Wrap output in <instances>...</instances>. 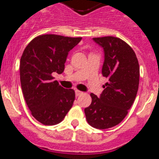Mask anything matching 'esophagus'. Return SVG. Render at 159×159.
I'll list each match as a JSON object with an SVG mask.
<instances>
[{"instance_id":"1","label":"esophagus","mask_w":159,"mask_h":159,"mask_svg":"<svg viewBox=\"0 0 159 159\" xmlns=\"http://www.w3.org/2000/svg\"><path fill=\"white\" fill-rule=\"evenodd\" d=\"M82 94H83V92L79 91V90H75V96H76V97L82 95Z\"/></svg>"}]
</instances>
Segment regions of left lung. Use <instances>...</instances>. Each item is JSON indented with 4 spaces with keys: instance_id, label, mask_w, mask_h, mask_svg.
<instances>
[{
    "instance_id": "8db88e82",
    "label": "left lung",
    "mask_w": 159,
    "mask_h": 159,
    "mask_svg": "<svg viewBox=\"0 0 159 159\" xmlns=\"http://www.w3.org/2000/svg\"><path fill=\"white\" fill-rule=\"evenodd\" d=\"M104 51L102 75L109 79L98 98L91 93L92 103L84 109L89 125L106 129L119 124L128 115L138 91L140 66L136 55L121 39L93 38Z\"/></svg>"
}]
</instances>
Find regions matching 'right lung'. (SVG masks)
<instances>
[{
    "label": "right lung",
    "instance_id": "add662e5",
    "mask_svg": "<svg viewBox=\"0 0 159 159\" xmlns=\"http://www.w3.org/2000/svg\"><path fill=\"white\" fill-rule=\"evenodd\" d=\"M82 40L58 35H42L31 40L20 60V81L31 115L44 125L63 120L72 107L75 94L53 80V73L64 71L68 53Z\"/></svg>",
    "mask_w": 159,
    "mask_h": 159
}]
</instances>
